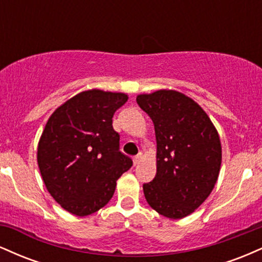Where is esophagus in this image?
Wrapping results in <instances>:
<instances>
[{"label": "esophagus", "instance_id": "obj_1", "mask_svg": "<svg viewBox=\"0 0 262 262\" xmlns=\"http://www.w3.org/2000/svg\"><path fill=\"white\" fill-rule=\"evenodd\" d=\"M141 158H143V154H138L137 156H134V159H133V162H134V165H138L140 162V160H141Z\"/></svg>", "mask_w": 262, "mask_h": 262}]
</instances>
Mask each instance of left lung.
I'll return each instance as SVG.
<instances>
[{"label": "left lung", "mask_w": 262, "mask_h": 262, "mask_svg": "<svg viewBox=\"0 0 262 262\" xmlns=\"http://www.w3.org/2000/svg\"><path fill=\"white\" fill-rule=\"evenodd\" d=\"M137 103L151 118L156 137V175L143 185L146 202L164 217H187L218 180L222 145L217 129L200 104L173 90L139 95Z\"/></svg>", "instance_id": "1"}]
</instances>
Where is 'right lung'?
<instances>
[{
    "instance_id": "obj_1",
    "label": "right lung",
    "mask_w": 262,
    "mask_h": 262,
    "mask_svg": "<svg viewBox=\"0 0 262 262\" xmlns=\"http://www.w3.org/2000/svg\"><path fill=\"white\" fill-rule=\"evenodd\" d=\"M128 101L121 92L89 90L56 108L38 144V166L49 193L71 214L85 217L112 198L117 180L133 165L119 151L112 118Z\"/></svg>"
}]
</instances>
